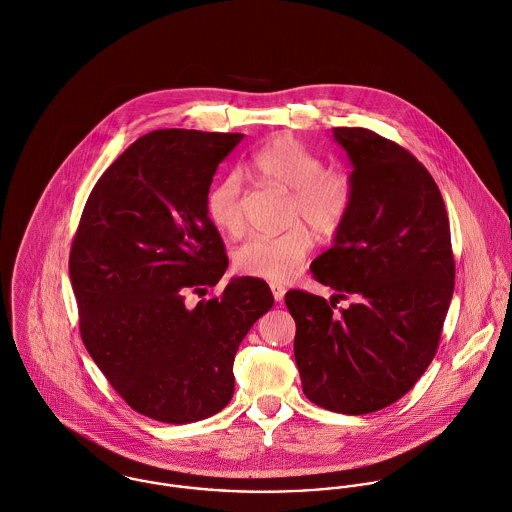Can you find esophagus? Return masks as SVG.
<instances>
[{
    "label": "esophagus",
    "mask_w": 512,
    "mask_h": 512,
    "mask_svg": "<svg viewBox=\"0 0 512 512\" xmlns=\"http://www.w3.org/2000/svg\"><path fill=\"white\" fill-rule=\"evenodd\" d=\"M269 287H271V293H273L275 301H277V303H281V301L285 299V293H287V289H285L281 283H271Z\"/></svg>",
    "instance_id": "obj_1"
}]
</instances>
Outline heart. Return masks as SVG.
<instances>
[{
  "mask_svg": "<svg viewBox=\"0 0 512 512\" xmlns=\"http://www.w3.org/2000/svg\"><path fill=\"white\" fill-rule=\"evenodd\" d=\"M251 172L259 182L291 192L289 223L295 225L281 235L245 241L235 251V265L257 279L287 281L299 273L312 249V235L302 223L307 222L318 237H334L352 211L356 186L348 170L324 166L316 152L289 134H279L261 146L251 160ZM207 215L229 237L245 231L239 174H229L213 186L207 196Z\"/></svg>",
  "mask_w": 512,
  "mask_h": 512,
  "instance_id": "1",
  "label": "heart"
}]
</instances>
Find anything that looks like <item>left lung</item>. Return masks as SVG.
I'll return each instance as SVG.
<instances>
[{"label":"left lung","mask_w":512,"mask_h":512,"mask_svg":"<svg viewBox=\"0 0 512 512\" xmlns=\"http://www.w3.org/2000/svg\"><path fill=\"white\" fill-rule=\"evenodd\" d=\"M352 162L356 198L310 269L352 295L289 291L303 392L320 408L362 415L406 396L431 364L455 287L449 217L425 166L368 128H332Z\"/></svg>","instance_id":"obj_1"}]
</instances>
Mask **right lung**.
Wrapping results in <instances>:
<instances>
[{"instance_id": "1", "label": "right lung", "mask_w": 512, "mask_h": 512, "mask_svg": "<svg viewBox=\"0 0 512 512\" xmlns=\"http://www.w3.org/2000/svg\"><path fill=\"white\" fill-rule=\"evenodd\" d=\"M243 134L154 130L95 184L69 257L83 342L120 398L164 423H192L233 398L235 352L269 308L265 281L233 277L207 215L219 162Z\"/></svg>"}]
</instances>
